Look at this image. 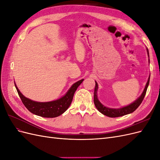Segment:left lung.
Here are the masks:
<instances>
[{
    "label": "left lung",
    "instance_id": "left-lung-1",
    "mask_svg": "<svg viewBox=\"0 0 160 160\" xmlns=\"http://www.w3.org/2000/svg\"><path fill=\"white\" fill-rule=\"evenodd\" d=\"M146 49H147L148 57H149V51H148V48ZM149 79H150V75L149 77L148 80L147 81L146 86H145V88L142 92V95H140L136 100L134 101L133 103H132L127 106H124V107L120 108H108V107H106V106L103 105L100 102L99 100L98 99V84L95 81V90H94V103H95L96 108L98 109V110L99 111L100 113H101L102 114L108 116V117H109V118H118V117H121V116H123L125 115H128V114L133 113V111L139 107L140 104L142 103L144 97H145V95H146L149 83Z\"/></svg>",
    "mask_w": 160,
    "mask_h": 160
}]
</instances>
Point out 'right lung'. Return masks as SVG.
I'll use <instances>...</instances> for the list:
<instances>
[{"instance_id":"obj_1","label":"right lung","mask_w":160,"mask_h":160,"mask_svg":"<svg viewBox=\"0 0 160 160\" xmlns=\"http://www.w3.org/2000/svg\"><path fill=\"white\" fill-rule=\"evenodd\" d=\"M83 80H79L72 85L68 91L61 98L47 102H38L26 98L19 91L17 85L15 83L14 85L22 103L30 112L42 118H52L61 115L69 108L75 91Z\"/></svg>"}]
</instances>
